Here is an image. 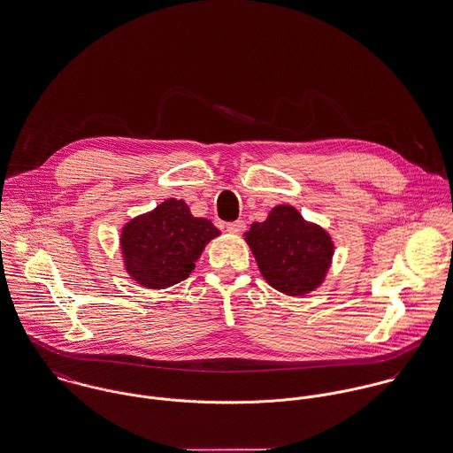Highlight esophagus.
Listing matches in <instances>:
<instances>
[{"label":"esophagus","mask_w":453,"mask_h":453,"mask_svg":"<svg viewBox=\"0 0 453 453\" xmlns=\"http://www.w3.org/2000/svg\"><path fill=\"white\" fill-rule=\"evenodd\" d=\"M244 230H246V221H242V219H237V221L226 223V232H230V234L239 235V234H242Z\"/></svg>","instance_id":"esophagus-1"}]
</instances>
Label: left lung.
<instances>
[{"label":"left lung","instance_id":"left-lung-1","mask_svg":"<svg viewBox=\"0 0 453 453\" xmlns=\"http://www.w3.org/2000/svg\"><path fill=\"white\" fill-rule=\"evenodd\" d=\"M246 241L266 282L288 296L322 284L334 252L326 230L304 221L292 206L273 207L266 221L250 225Z\"/></svg>","mask_w":453,"mask_h":453}]
</instances>
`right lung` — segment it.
<instances>
[{"label":"right lung","instance_id":"obj_1","mask_svg":"<svg viewBox=\"0 0 453 453\" xmlns=\"http://www.w3.org/2000/svg\"><path fill=\"white\" fill-rule=\"evenodd\" d=\"M219 230L194 218L183 201L169 199L152 212L131 219L121 234L127 273L142 286L165 288L185 280Z\"/></svg>","mask_w":453,"mask_h":453}]
</instances>
